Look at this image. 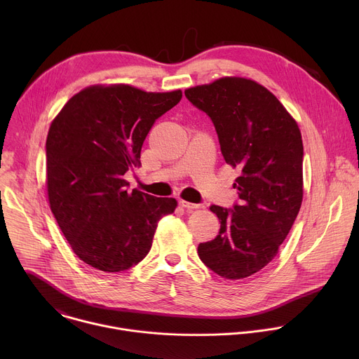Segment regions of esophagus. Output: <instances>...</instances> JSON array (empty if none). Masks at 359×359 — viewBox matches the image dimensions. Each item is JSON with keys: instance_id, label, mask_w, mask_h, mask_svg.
<instances>
[{"instance_id": "34e87169", "label": "esophagus", "mask_w": 359, "mask_h": 359, "mask_svg": "<svg viewBox=\"0 0 359 359\" xmlns=\"http://www.w3.org/2000/svg\"><path fill=\"white\" fill-rule=\"evenodd\" d=\"M180 205H182L184 208H187V210H195V208L205 207V205H201V203H189V202H185V201H180Z\"/></svg>"}]
</instances>
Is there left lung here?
<instances>
[{"label": "left lung", "mask_w": 359, "mask_h": 359, "mask_svg": "<svg viewBox=\"0 0 359 359\" xmlns=\"http://www.w3.org/2000/svg\"><path fill=\"white\" fill-rule=\"evenodd\" d=\"M185 97L214 124L224 160L241 168L232 208L211 205L215 239L198 255L217 275L243 279L276 256L303 202V141L294 118L256 81L224 77Z\"/></svg>", "instance_id": "8db88e82"}]
</instances>
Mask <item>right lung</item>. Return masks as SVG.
<instances>
[{
	"label": "right lung",
	"instance_id": "add662e5",
	"mask_svg": "<svg viewBox=\"0 0 359 359\" xmlns=\"http://www.w3.org/2000/svg\"><path fill=\"white\" fill-rule=\"evenodd\" d=\"M181 90L145 93L130 86L88 87L63 106L47 144L53 217L76 256L103 272H121L149 253L158 219L177 201L133 189L124 174L141 165L156 118L181 101Z\"/></svg>",
	"mask_w": 359,
	"mask_h": 359
}]
</instances>
